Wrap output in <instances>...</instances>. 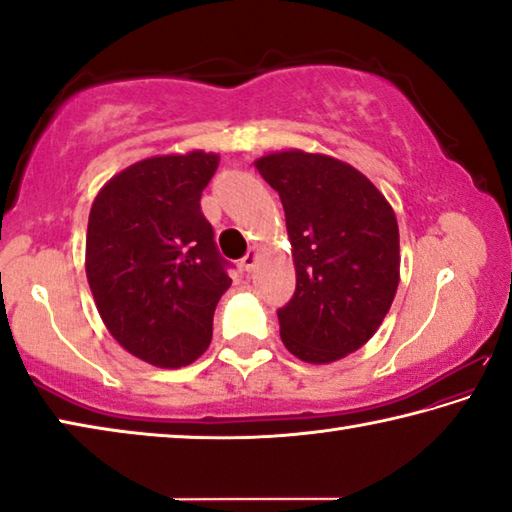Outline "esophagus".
<instances>
[{
  "instance_id": "esophagus-1",
  "label": "esophagus",
  "mask_w": 512,
  "mask_h": 512,
  "mask_svg": "<svg viewBox=\"0 0 512 512\" xmlns=\"http://www.w3.org/2000/svg\"><path fill=\"white\" fill-rule=\"evenodd\" d=\"M255 262H257V250L255 248H250L248 253L244 255V259H241V268H244V271H253L255 268Z\"/></svg>"
}]
</instances>
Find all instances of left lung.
<instances>
[{
	"mask_svg": "<svg viewBox=\"0 0 512 512\" xmlns=\"http://www.w3.org/2000/svg\"><path fill=\"white\" fill-rule=\"evenodd\" d=\"M284 207L296 293L277 309L287 350L329 363L359 350L393 305L400 230L384 194L350 164L282 151L255 162Z\"/></svg>",
	"mask_w": 512,
	"mask_h": 512,
	"instance_id": "8db88e82",
	"label": "left lung"
}]
</instances>
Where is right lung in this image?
<instances>
[{
  "label": "right lung",
  "mask_w": 512,
  "mask_h": 512,
  "mask_svg": "<svg viewBox=\"0 0 512 512\" xmlns=\"http://www.w3.org/2000/svg\"><path fill=\"white\" fill-rule=\"evenodd\" d=\"M219 155H160L117 173L94 198L85 273L110 334L160 368L196 361L212 341L216 302L230 289L201 212Z\"/></svg>",
  "instance_id": "add662e5"
}]
</instances>
